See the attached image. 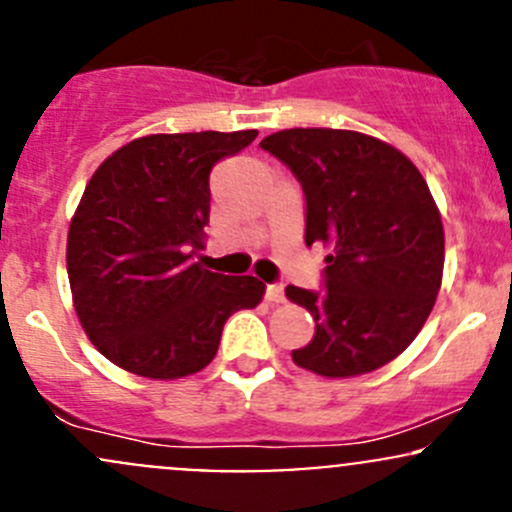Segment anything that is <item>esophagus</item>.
Returning <instances> with one entry per match:
<instances>
[{
  "instance_id": "obj_1",
  "label": "esophagus",
  "mask_w": 512,
  "mask_h": 512,
  "mask_svg": "<svg viewBox=\"0 0 512 512\" xmlns=\"http://www.w3.org/2000/svg\"><path fill=\"white\" fill-rule=\"evenodd\" d=\"M265 297H267V302H270V304H282V302H285V287H282V285H267Z\"/></svg>"
}]
</instances>
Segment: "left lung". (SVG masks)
<instances>
[{"label": "left lung", "instance_id": "1", "mask_svg": "<svg viewBox=\"0 0 512 512\" xmlns=\"http://www.w3.org/2000/svg\"><path fill=\"white\" fill-rule=\"evenodd\" d=\"M302 183L304 242H319L324 292L289 285V302L317 332L294 364L327 379L369 374L396 359L431 314L446 237L418 168L374 136L339 128H287L260 143Z\"/></svg>", "mask_w": 512, "mask_h": 512}]
</instances>
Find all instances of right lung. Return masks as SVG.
<instances>
[{
    "label": "right lung",
    "instance_id": "add662e5",
    "mask_svg": "<svg viewBox=\"0 0 512 512\" xmlns=\"http://www.w3.org/2000/svg\"><path fill=\"white\" fill-rule=\"evenodd\" d=\"M257 131L153 133L103 160L69 225L66 270L94 347L146 379H183L215 359L230 314L262 302L257 277L205 270L210 170Z\"/></svg>",
    "mask_w": 512,
    "mask_h": 512
}]
</instances>
